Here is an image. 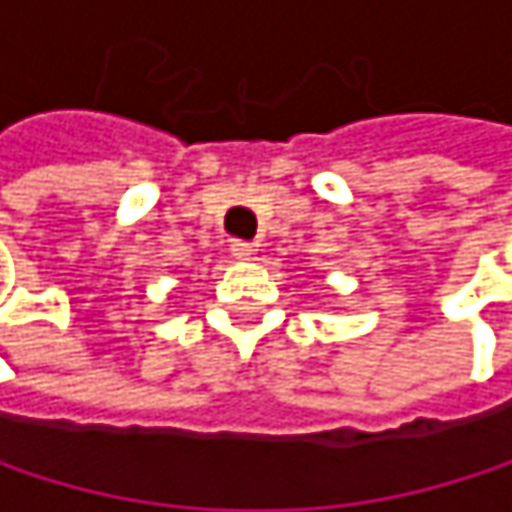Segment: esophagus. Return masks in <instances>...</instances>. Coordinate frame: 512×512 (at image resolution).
<instances>
[{
  "label": "esophagus",
  "mask_w": 512,
  "mask_h": 512,
  "mask_svg": "<svg viewBox=\"0 0 512 512\" xmlns=\"http://www.w3.org/2000/svg\"><path fill=\"white\" fill-rule=\"evenodd\" d=\"M231 255L237 257V260H249V257L255 255V246L246 243V240H234V243H231Z\"/></svg>",
  "instance_id": "34e87169"
}]
</instances>
